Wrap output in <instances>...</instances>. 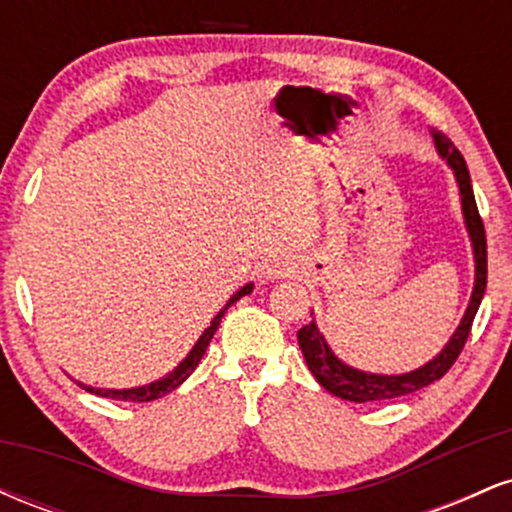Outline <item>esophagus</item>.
Wrapping results in <instances>:
<instances>
[{
    "instance_id": "1",
    "label": "esophagus",
    "mask_w": 512,
    "mask_h": 512,
    "mask_svg": "<svg viewBox=\"0 0 512 512\" xmlns=\"http://www.w3.org/2000/svg\"><path fill=\"white\" fill-rule=\"evenodd\" d=\"M298 264L291 260V257L284 255H269L257 264V274L264 281H276V279H286V276L296 274Z\"/></svg>"
}]
</instances>
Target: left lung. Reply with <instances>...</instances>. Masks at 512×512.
<instances>
[{
  "mask_svg": "<svg viewBox=\"0 0 512 512\" xmlns=\"http://www.w3.org/2000/svg\"><path fill=\"white\" fill-rule=\"evenodd\" d=\"M433 142H436V151L443 161H448V166L455 173V182L460 187V204H462V216L464 226H467L469 240H472V252H474V289L472 298H469L467 310H464L460 325L452 332L448 344L440 349V354L431 361L424 363L421 368L409 370V373L399 375H383V373H366V370H358L349 363H344L327 344V339L322 337V332L317 330L315 320H310L308 325H303L298 330V346H301L305 363H308L310 373L315 375V380L325 387L327 392L334 397H342L346 402H378V399H395L411 395V392L421 390V387L436 383L448 373L452 363L460 356L464 342H467L469 330H472L474 315H477L481 298L486 291V233L484 223H481L477 199H474L472 190V178H469L467 163L457 146L450 142L445 134L433 132ZM313 315V313H310Z\"/></svg>",
  "mask_w": 512,
  "mask_h": 512,
  "instance_id": "left-lung-1",
  "label": "left lung"
}]
</instances>
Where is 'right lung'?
I'll return each mask as SVG.
<instances>
[{
  "label": "right lung",
  "mask_w": 512,
  "mask_h": 512,
  "mask_svg": "<svg viewBox=\"0 0 512 512\" xmlns=\"http://www.w3.org/2000/svg\"><path fill=\"white\" fill-rule=\"evenodd\" d=\"M252 291V284H245L240 286V289L233 293L231 298H228V303L223 305V308L219 310V313L214 315V320H211V325L207 327V330L202 332V337L197 339V344L192 346V351L187 354L182 361L175 366L173 370H170L168 375H163V378L154 380V383L149 385H142V387H129V390H105V387H91V385H84L76 380V385L84 387L86 392H91V395H98V397H110V399H122V402H154V399L168 395V392H173L175 387H180L182 383H185L187 378L192 375V370H195L199 366V361H202L204 351H207V346L211 342V337H214V332L219 330V322L223 313H226L228 308H231L233 303L240 301L243 296H248V293Z\"/></svg>",
  "instance_id": "1"
}]
</instances>
